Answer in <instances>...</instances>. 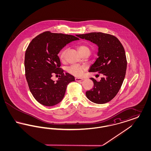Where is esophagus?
<instances>
[{"instance_id": "1", "label": "esophagus", "mask_w": 151, "mask_h": 151, "mask_svg": "<svg viewBox=\"0 0 151 151\" xmlns=\"http://www.w3.org/2000/svg\"><path fill=\"white\" fill-rule=\"evenodd\" d=\"M75 81H82L83 79H82V78H76L75 79Z\"/></svg>"}]
</instances>
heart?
<instances>
[{
    "label": "heart",
    "mask_w": 151,
    "mask_h": 151,
    "mask_svg": "<svg viewBox=\"0 0 151 151\" xmlns=\"http://www.w3.org/2000/svg\"><path fill=\"white\" fill-rule=\"evenodd\" d=\"M78 50L80 54L87 51L90 52V49H89V47L84 45H79L78 46ZM65 49L62 51L60 53L59 58L62 61H63L65 60ZM66 70H67V72L72 75L77 76V77H80L84 75V72L86 70V67L84 66H80L78 65H72L67 67Z\"/></svg>",
    "instance_id": "obj_1"
}]
</instances>
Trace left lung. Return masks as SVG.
I'll return each mask as SVG.
<instances>
[{
	"instance_id": "obj_1",
	"label": "left lung",
	"mask_w": 151,
	"mask_h": 151,
	"mask_svg": "<svg viewBox=\"0 0 151 151\" xmlns=\"http://www.w3.org/2000/svg\"><path fill=\"white\" fill-rule=\"evenodd\" d=\"M76 36L98 46V58L89 72L104 75L100 81L91 78L93 81V88L86 91V97L98 104L108 102L119 92L126 75L127 59L124 47L116 37L109 34L92 32Z\"/></svg>"
}]
</instances>
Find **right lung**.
Returning <instances> with one entry per match:
<instances>
[{"instance_id": "right-lung-1", "label": "right lung", "mask_w": 151, "mask_h": 151, "mask_svg": "<svg viewBox=\"0 0 151 151\" xmlns=\"http://www.w3.org/2000/svg\"><path fill=\"white\" fill-rule=\"evenodd\" d=\"M79 39L72 35L45 32L33 38L25 54V76L30 92L39 103L46 106L59 103L67 85L75 78L63 73L58 54L65 46ZM59 76L57 82L50 78Z\"/></svg>"}]
</instances>
